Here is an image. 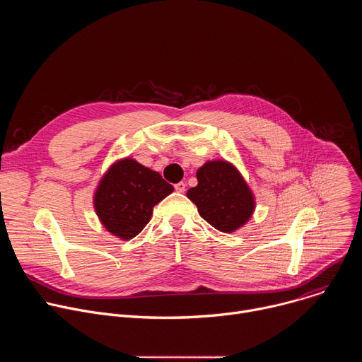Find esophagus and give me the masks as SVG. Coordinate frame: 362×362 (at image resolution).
I'll list each match as a JSON object with an SVG mask.
<instances>
[{
  "label": "esophagus",
  "mask_w": 362,
  "mask_h": 362,
  "mask_svg": "<svg viewBox=\"0 0 362 362\" xmlns=\"http://www.w3.org/2000/svg\"><path fill=\"white\" fill-rule=\"evenodd\" d=\"M175 190H176V192H179V193H183V192L186 190V185H185V182H179V183H176V185H175Z\"/></svg>",
  "instance_id": "esophagus-1"
}]
</instances>
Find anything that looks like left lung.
<instances>
[{"instance_id":"8db88e82","label":"left lung","mask_w":362,"mask_h":362,"mask_svg":"<svg viewBox=\"0 0 362 362\" xmlns=\"http://www.w3.org/2000/svg\"><path fill=\"white\" fill-rule=\"evenodd\" d=\"M196 177L197 186L187 190V197L215 229L230 233L250 219L255 197L233 165L226 160L206 162Z\"/></svg>"}]
</instances>
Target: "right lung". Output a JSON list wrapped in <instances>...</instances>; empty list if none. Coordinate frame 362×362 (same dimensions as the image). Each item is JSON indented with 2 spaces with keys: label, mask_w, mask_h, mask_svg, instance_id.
<instances>
[{
  "label": "right lung",
  "mask_w": 362,
  "mask_h": 362,
  "mask_svg": "<svg viewBox=\"0 0 362 362\" xmlns=\"http://www.w3.org/2000/svg\"><path fill=\"white\" fill-rule=\"evenodd\" d=\"M173 192L158 172L126 158L101 177L94 193V209L112 235L127 240L148 223L154 204Z\"/></svg>",
  "instance_id": "1"
}]
</instances>
